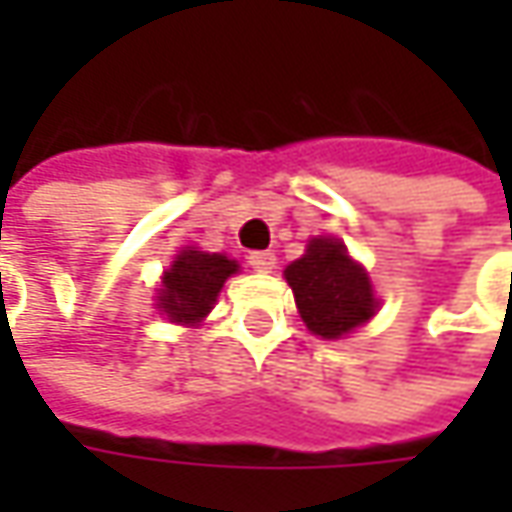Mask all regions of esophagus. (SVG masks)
<instances>
[{
  "label": "esophagus",
  "instance_id": "1",
  "mask_svg": "<svg viewBox=\"0 0 512 512\" xmlns=\"http://www.w3.org/2000/svg\"><path fill=\"white\" fill-rule=\"evenodd\" d=\"M247 265L253 267V270H259V273H270L276 267V256L270 250H253L247 256Z\"/></svg>",
  "mask_w": 512,
  "mask_h": 512
}]
</instances>
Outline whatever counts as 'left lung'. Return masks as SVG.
<instances>
[{
    "label": "left lung",
    "mask_w": 512,
    "mask_h": 512,
    "mask_svg": "<svg viewBox=\"0 0 512 512\" xmlns=\"http://www.w3.org/2000/svg\"><path fill=\"white\" fill-rule=\"evenodd\" d=\"M296 307L310 333L339 339L376 313V296L362 265L336 239H313L307 253L285 270Z\"/></svg>",
    "instance_id": "8db88e82"
}]
</instances>
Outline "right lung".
Here are the masks:
<instances>
[{
	"instance_id": "add662e5",
	"label": "right lung",
	"mask_w": 512,
	"mask_h": 512,
	"mask_svg": "<svg viewBox=\"0 0 512 512\" xmlns=\"http://www.w3.org/2000/svg\"><path fill=\"white\" fill-rule=\"evenodd\" d=\"M236 270L239 265L222 253L185 250L162 279L159 307L179 325H196L210 313L225 279Z\"/></svg>"
}]
</instances>
